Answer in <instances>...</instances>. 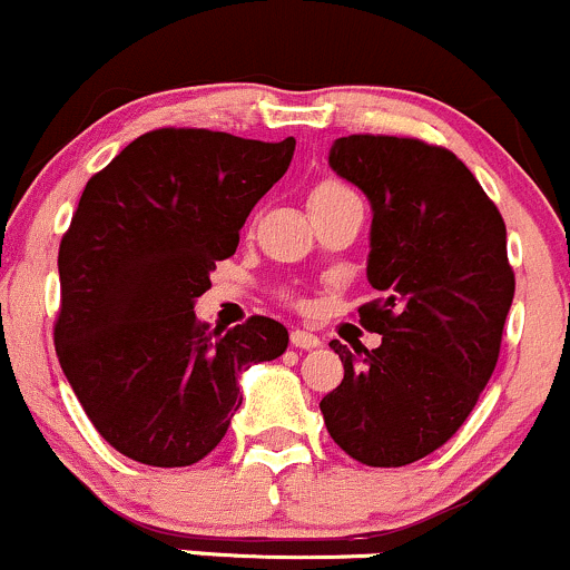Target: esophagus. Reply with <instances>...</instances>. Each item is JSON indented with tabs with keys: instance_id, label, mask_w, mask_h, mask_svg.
<instances>
[{
	"instance_id": "34e87169",
	"label": "esophagus",
	"mask_w": 570,
	"mask_h": 570,
	"mask_svg": "<svg viewBox=\"0 0 570 570\" xmlns=\"http://www.w3.org/2000/svg\"><path fill=\"white\" fill-rule=\"evenodd\" d=\"M291 345H293V348H304V351L318 348L321 337H318V334H313V332H304V328H293V332H291Z\"/></svg>"
}]
</instances>
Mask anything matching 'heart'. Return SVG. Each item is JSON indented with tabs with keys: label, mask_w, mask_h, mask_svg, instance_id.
<instances>
[{
	"label": "heart",
	"mask_w": 570,
	"mask_h": 570,
	"mask_svg": "<svg viewBox=\"0 0 570 570\" xmlns=\"http://www.w3.org/2000/svg\"><path fill=\"white\" fill-rule=\"evenodd\" d=\"M351 197L356 195L348 184H343V180L337 178H324L313 186V191H309V208L332 205V203H340V199H351ZM285 298L287 302H293V293H285Z\"/></svg>",
	"instance_id": "b5f03b06"
}]
</instances>
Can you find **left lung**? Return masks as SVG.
Instances as JSON below:
<instances>
[{
    "mask_svg": "<svg viewBox=\"0 0 570 570\" xmlns=\"http://www.w3.org/2000/svg\"><path fill=\"white\" fill-rule=\"evenodd\" d=\"M328 164L373 205L356 307L379 348L332 340L343 381L321 401L328 436L365 466H406L455 436L500 360L515 291L508 233L466 164L414 137L351 134Z\"/></svg>",
    "mask_w": 570,
    "mask_h": 570,
    "instance_id": "1",
    "label": "left lung"
}]
</instances>
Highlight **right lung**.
<instances>
[{"instance_id": "1", "label": "right lung", "mask_w": 570, "mask_h": 570, "mask_svg": "<svg viewBox=\"0 0 570 570\" xmlns=\"http://www.w3.org/2000/svg\"><path fill=\"white\" fill-rule=\"evenodd\" d=\"M296 139L156 128L87 180L60 242L55 348L96 431L131 461L191 466L242 406L238 373L277 360L287 328L252 315L208 328L195 298L236 252Z\"/></svg>"}]
</instances>
